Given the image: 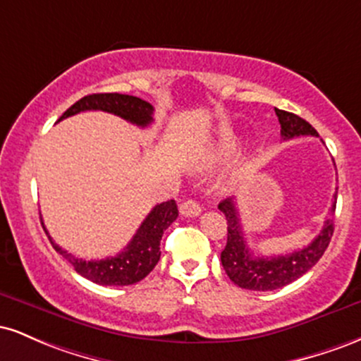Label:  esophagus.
<instances>
[{
    "label": "esophagus",
    "mask_w": 361,
    "mask_h": 361,
    "mask_svg": "<svg viewBox=\"0 0 361 361\" xmlns=\"http://www.w3.org/2000/svg\"><path fill=\"white\" fill-rule=\"evenodd\" d=\"M202 212V207L197 204L195 200H185L183 204L180 205V214L185 215V217H197Z\"/></svg>",
    "instance_id": "34e87169"
}]
</instances>
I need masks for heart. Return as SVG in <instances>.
I'll return each instance as SVG.
<instances>
[{"mask_svg": "<svg viewBox=\"0 0 361 361\" xmlns=\"http://www.w3.org/2000/svg\"><path fill=\"white\" fill-rule=\"evenodd\" d=\"M234 146H235V142H234L233 135H224V137L221 139V142L217 144V152L221 156L229 154V152L234 149Z\"/></svg>", "mask_w": 361, "mask_h": 361, "instance_id": "1", "label": "heart"}]
</instances>
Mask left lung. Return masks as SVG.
Wrapping results in <instances>:
<instances>
[{
	"mask_svg": "<svg viewBox=\"0 0 361 361\" xmlns=\"http://www.w3.org/2000/svg\"><path fill=\"white\" fill-rule=\"evenodd\" d=\"M275 114L279 117L281 127L280 134L283 140L300 137V135H317L316 128L304 118H300L299 115L279 109H275ZM336 195L338 193H334V202L331 205L329 217L326 219L324 227L307 247L293 251L290 255L270 256V258L255 256V252H251L246 239H244V231L241 221H239L238 207H235L238 204L234 198L222 200L219 204V210L226 215L227 244L221 252V261L227 276L241 288L258 290V292L281 288L300 279L321 259V256L329 246L334 233L333 217L334 210H336Z\"/></svg>",
	"mask_w": 361,
	"mask_h": 361,
	"instance_id": "obj_1",
	"label": "left lung"
}]
</instances>
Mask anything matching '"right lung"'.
Returning <instances> with one entry per match:
<instances>
[{"label": "right lung", "instance_id": "1", "mask_svg": "<svg viewBox=\"0 0 361 361\" xmlns=\"http://www.w3.org/2000/svg\"><path fill=\"white\" fill-rule=\"evenodd\" d=\"M88 110L109 111V114L122 117L127 122L139 127H147L152 122V111H154L151 103L140 100L137 97L120 93H94L81 98L73 106H69L62 114L59 122L62 118H68L71 115L80 114V111ZM176 217L178 207L175 200L157 204L147 214L144 222L140 224L137 233L134 234L132 241L127 244L126 250L120 251L117 256H111V258L94 261L76 258L71 252L62 250L59 244L52 241L47 229H45L44 222L42 227L45 234L49 235V241H51L54 250L62 255V258L68 259L71 263V267L81 276H85V279H88L98 285L123 287V285L137 283V281L146 279L149 273L152 271V268L156 267L157 261L161 258V238H163L164 231L176 221Z\"/></svg>", "mask_w": 361, "mask_h": 361}]
</instances>
